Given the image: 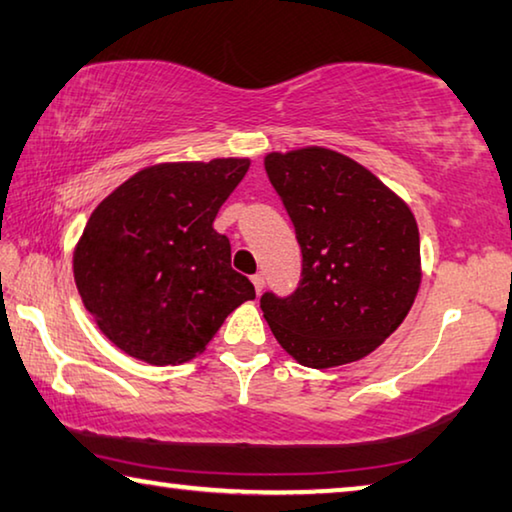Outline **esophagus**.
Returning <instances> with one entry per match:
<instances>
[{
  "label": "esophagus",
  "instance_id": "esophagus-1",
  "mask_svg": "<svg viewBox=\"0 0 512 512\" xmlns=\"http://www.w3.org/2000/svg\"><path fill=\"white\" fill-rule=\"evenodd\" d=\"M250 280H253V287H255L257 294H262V289H264V275H262V273H255Z\"/></svg>",
  "mask_w": 512,
  "mask_h": 512
}]
</instances>
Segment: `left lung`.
I'll list each match as a JSON object with an SVG mask.
<instances>
[{
	"label": "left lung",
	"mask_w": 512,
	"mask_h": 512,
	"mask_svg": "<svg viewBox=\"0 0 512 512\" xmlns=\"http://www.w3.org/2000/svg\"><path fill=\"white\" fill-rule=\"evenodd\" d=\"M303 253L289 298L264 294V319L303 367L358 362L408 316L421 285L419 227L408 202L342 152L307 145L264 157Z\"/></svg>",
	"instance_id": "8db88e82"
}]
</instances>
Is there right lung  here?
I'll use <instances>...</instances> for the list:
<instances>
[{"label": "right lung", "instance_id": "right-lung-1", "mask_svg": "<svg viewBox=\"0 0 512 512\" xmlns=\"http://www.w3.org/2000/svg\"><path fill=\"white\" fill-rule=\"evenodd\" d=\"M250 159L168 161L113 189L81 232L72 273L102 335L148 364L205 351L227 314L255 298L214 218Z\"/></svg>", "mask_w": 512, "mask_h": 512}]
</instances>
